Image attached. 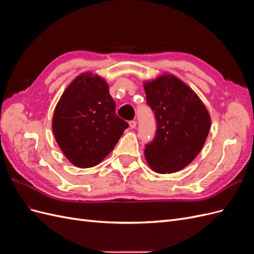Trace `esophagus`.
Wrapping results in <instances>:
<instances>
[{"instance_id": "obj_1", "label": "esophagus", "mask_w": 254, "mask_h": 254, "mask_svg": "<svg viewBox=\"0 0 254 254\" xmlns=\"http://www.w3.org/2000/svg\"><path fill=\"white\" fill-rule=\"evenodd\" d=\"M129 127L131 129H134L136 127V122L135 121H130L129 122Z\"/></svg>"}]
</instances>
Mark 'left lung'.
<instances>
[{
  "instance_id": "obj_1",
  "label": "left lung",
  "mask_w": 254,
  "mask_h": 254,
  "mask_svg": "<svg viewBox=\"0 0 254 254\" xmlns=\"http://www.w3.org/2000/svg\"><path fill=\"white\" fill-rule=\"evenodd\" d=\"M143 86L157 121L156 137L144 151L146 162L159 174L179 172L202 149L211 128L210 113L196 92L171 73Z\"/></svg>"
}]
</instances>
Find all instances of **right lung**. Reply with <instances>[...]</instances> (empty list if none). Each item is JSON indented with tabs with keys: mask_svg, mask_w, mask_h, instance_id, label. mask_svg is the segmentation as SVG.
Instances as JSON below:
<instances>
[{
	"mask_svg": "<svg viewBox=\"0 0 254 254\" xmlns=\"http://www.w3.org/2000/svg\"><path fill=\"white\" fill-rule=\"evenodd\" d=\"M52 128L70 162L93 167L109 155L128 124L115 113L108 82L92 72L75 77L55 107Z\"/></svg>",
	"mask_w": 254,
	"mask_h": 254,
	"instance_id": "right-lung-1",
	"label": "right lung"
}]
</instances>
